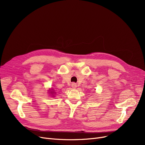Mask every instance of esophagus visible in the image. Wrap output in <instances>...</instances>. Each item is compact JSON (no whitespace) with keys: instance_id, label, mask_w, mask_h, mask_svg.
<instances>
[{"instance_id":"34e87169","label":"esophagus","mask_w":145,"mask_h":145,"mask_svg":"<svg viewBox=\"0 0 145 145\" xmlns=\"http://www.w3.org/2000/svg\"><path fill=\"white\" fill-rule=\"evenodd\" d=\"M72 87L73 89H75L77 87V85L76 84V83H73L72 84Z\"/></svg>"}]
</instances>
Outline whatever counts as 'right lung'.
<instances>
[{
  "instance_id": "right-lung-1",
  "label": "right lung",
  "mask_w": 145,
  "mask_h": 145,
  "mask_svg": "<svg viewBox=\"0 0 145 145\" xmlns=\"http://www.w3.org/2000/svg\"><path fill=\"white\" fill-rule=\"evenodd\" d=\"M51 94H52V95H53V94H55V91L53 90V89H52V90H50V92Z\"/></svg>"
}]
</instances>
